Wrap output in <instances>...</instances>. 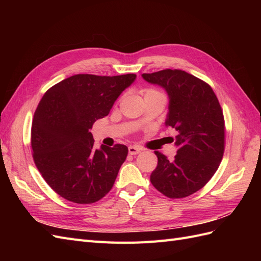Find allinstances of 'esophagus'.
<instances>
[{"label":"esophagus","mask_w":261,"mask_h":261,"mask_svg":"<svg viewBox=\"0 0 261 261\" xmlns=\"http://www.w3.org/2000/svg\"><path fill=\"white\" fill-rule=\"evenodd\" d=\"M140 148H137L135 146H129L128 147V153L132 154V155H135V154H138L140 153Z\"/></svg>","instance_id":"1"}]
</instances>
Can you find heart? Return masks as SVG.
<instances>
[{
    "instance_id": "obj_1",
    "label": "heart",
    "mask_w": 261,
    "mask_h": 261,
    "mask_svg": "<svg viewBox=\"0 0 261 261\" xmlns=\"http://www.w3.org/2000/svg\"><path fill=\"white\" fill-rule=\"evenodd\" d=\"M141 93H143L144 98H162L165 100L164 93L161 92L160 90L154 89V88H144L141 90Z\"/></svg>"
}]
</instances>
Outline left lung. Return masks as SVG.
Here are the masks:
<instances>
[{"label": "left lung", "instance_id": "8db88e82", "mask_svg": "<svg viewBox=\"0 0 261 261\" xmlns=\"http://www.w3.org/2000/svg\"><path fill=\"white\" fill-rule=\"evenodd\" d=\"M143 77L167 90L170 106L165 125L177 132L174 159L155 151L158 165L150 181L169 198H185L208 183L222 160L223 111L210 85L184 70L167 68Z\"/></svg>", "mask_w": 261, "mask_h": 261}]
</instances>
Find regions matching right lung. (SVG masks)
Wrapping results in <instances>:
<instances>
[{
  "instance_id": "1",
  "label": "right lung",
  "mask_w": 261,
  "mask_h": 261,
  "mask_svg": "<svg viewBox=\"0 0 261 261\" xmlns=\"http://www.w3.org/2000/svg\"><path fill=\"white\" fill-rule=\"evenodd\" d=\"M135 74L70 76L46 90L31 125L37 169L53 191L75 203H93L111 191L128 149H94L90 129L109 114Z\"/></svg>"
}]
</instances>
